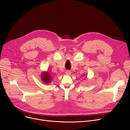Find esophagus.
I'll return each mask as SVG.
<instances>
[{
	"instance_id": "1",
	"label": "esophagus",
	"mask_w": 130,
	"mask_h": 130,
	"mask_svg": "<svg viewBox=\"0 0 130 130\" xmlns=\"http://www.w3.org/2000/svg\"><path fill=\"white\" fill-rule=\"evenodd\" d=\"M65 74L67 75H70L71 74V72L70 71H66L65 72Z\"/></svg>"
}]
</instances>
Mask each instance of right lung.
I'll use <instances>...</instances> for the list:
<instances>
[{"label": "right lung", "instance_id": "1", "mask_svg": "<svg viewBox=\"0 0 130 130\" xmlns=\"http://www.w3.org/2000/svg\"><path fill=\"white\" fill-rule=\"evenodd\" d=\"M52 76L48 72H43L42 74V80L44 83H50L51 82Z\"/></svg>", "mask_w": 130, "mask_h": 130}]
</instances>
